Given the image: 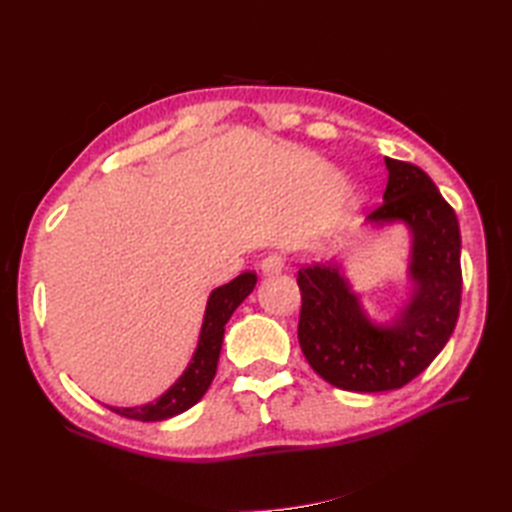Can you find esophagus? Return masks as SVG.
<instances>
[{"label":"esophagus","mask_w":512,"mask_h":512,"mask_svg":"<svg viewBox=\"0 0 512 512\" xmlns=\"http://www.w3.org/2000/svg\"><path fill=\"white\" fill-rule=\"evenodd\" d=\"M259 268H262V273L266 275V277H273V275H279L281 270H284V257L281 255H277V253H273V255H268V257H264V262L259 264Z\"/></svg>","instance_id":"esophagus-1"}]
</instances>
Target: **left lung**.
Wrapping results in <instances>:
<instances>
[{"instance_id":"8db88e82","label":"left lung","mask_w":512,"mask_h":512,"mask_svg":"<svg viewBox=\"0 0 512 512\" xmlns=\"http://www.w3.org/2000/svg\"><path fill=\"white\" fill-rule=\"evenodd\" d=\"M385 165V202L367 215V224L409 228L405 308L387 323H374L339 262L303 266L297 275L303 356L330 385L361 394L400 389L424 372L451 339L462 299L455 211L420 167L394 158Z\"/></svg>"}]
</instances>
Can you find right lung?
<instances>
[{
    "label": "right lung",
    "mask_w": 512,
    "mask_h": 512,
    "mask_svg": "<svg viewBox=\"0 0 512 512\" xmlns=\"http://www.w3.org/2000/svg\"><path fill=\"white\" fill-rule=\"evenodd\" d=\"M257 284L255 273H242L228 284L215 288L209 301H206L204 321L200 330V341L195 347L189 367L184 369L182 376L173 383L165 394L156 402H147L140 407H110L118 416L143 420V422H158L178 416V413L191 409L198 402L206 389L211 387L215 378L217 361H220V350L224 341V325L231 319V314L237 310Z\"/></svg>",
    "instance_id": "1"
}]
</instances>
